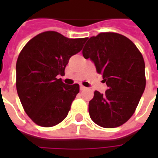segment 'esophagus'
<instances>
[{"mask_svg": "<svg viewBox=\"0 0 158 158\" xmlns=\"http://www.w3.org/2000/svg\"><path fill=\"white\" fill-rule=\"evenodd\" d=\"M85 89H86V88H85V87L83 86V85H80V90H81V91H83V90H85Z\"/></svg>", "mask_w": 158, "mask_h": 158, "instance_id": "obj_1", "label": "esophagus"}]
</instances>
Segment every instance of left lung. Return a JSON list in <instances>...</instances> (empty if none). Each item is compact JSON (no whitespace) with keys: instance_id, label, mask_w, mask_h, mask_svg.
<instances>
[{"instance_id":"obj_1","label":"left lung","mask_w":158,"mask_h":158,"mask_svg":"<svg viewBox=\"0 0 158 158\" xmlns=\"http://www.w3.org/2000/svg\"><path fill=\"white\" fill-rule=\"evenodd\" d=\"M85 59L94 62L108 89L94 92L89 112L94 123L115 128L135 113L146 86L145 64L135 43L116 33H101L89 39L83 49Z\"/></svg>"}]
</instances>
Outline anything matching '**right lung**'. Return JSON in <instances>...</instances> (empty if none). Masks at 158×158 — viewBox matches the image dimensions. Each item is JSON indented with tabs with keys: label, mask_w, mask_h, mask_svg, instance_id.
Masks as SVG:
<instances>
[{
	"label": "right lung",
	"mask_w": 158,
	"mask_h": 158,
	"mask_svg": "<svg viewBox=\"0 0 158 158\" xmlns=\"http://www.w3.org/2000/svg\"><path fill=\"white\" fill-rule=\"evenodd\" d=\"M87 39L46 31L28 41L19 55L16 89L23 110L38 125L52 127L68 115L79 85H66L58 77L64 75L69 58Z\"/></svg>",
	"instance_id": "1"
}]
</instances>
